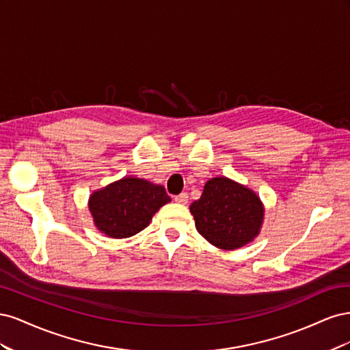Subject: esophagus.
Returning <instances> with one entry per match:
<instances>
[{
  "label": "esophagus",
  "instance_id": "obj_1",
  "mask_svg": "<svg viewBox=\"0 0 350 350\" xmlns=\"http://www.w3.org/2000/svg\"><path fill=\"white\" fill-rule=\"evenodd\" d=\"M174 200H175V203H178V204H187L188 203V194L183 193V194L176 196Z\"/></svg>",
  "mask_w": 350,
  "mask_h": 350
}]
</instances>
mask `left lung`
Returning <instances> with one entry per match:
<instances>
[{
    "mask_svg": "<svg viewBox=\"0 0 350 350\" xmlns=\"http://www.w3.org/2000/svg\"><path fill=\"white\" fill-rule=\"evenodd\" d=\"M198 234L216 248L234 251L260 235L262 201L256 191L226 176L211 178L189 206Z\"/></svg>",
    "mask_w": 350,
    "mask_h": 350,
    "instance_id": "obj_1",
    "label": "left lung"
}]
</instances>
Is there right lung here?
<instances>
[{
  "label": "right lung",
  "instance_id": "obj_1",
  "mask_svg": "<svg viewBox=\"0 0 350 350\" xmlns=\"http://www.w3.org/2000/svg\"><path fill=\"white\" fill-rule=\"evenodd\" d=\"M171 201L163 185L143 178L124 176L89 197L93 225L108 238L122 239L149 226L156 211Z\"/></svg>",
  "mask_w": 350,
  "mask_h": 350
}]
</instances>
